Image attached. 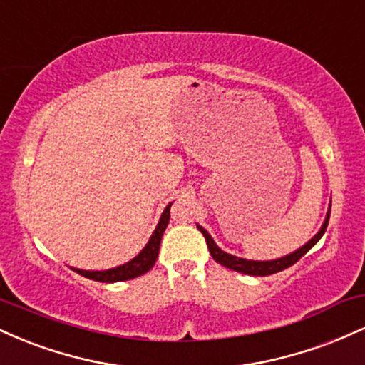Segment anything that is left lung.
Masks as SVG:
<instances>
[{"label":"left lung","mask_w":365,"mask_h":365,"mask_svg":"<svg viewBox=\"0 0 365 365\" xmlns=\"http://www.w3.org/2000/svg\"><path fill=\"white\" fill-rule=\"evenodd\" d=\"M329 212H331V209H328V215H326V220H324V223H322L319 232H317L316 235H314L311 240L307 242V244L300 247V249H297L295 252L284 255V257L273 259V261H249V259H242V257H237V255L225 252V250H221L220 247L215 244V240H212L211 235H209V233L202 228V226L197 225V228L200 230V233H202L204 238H206L207 249H209V252H211L212 259H215L216 262H220L221 266L228 267V269L237 271V273H244V274H250V276H269V274L279 273V271H283V269H287V267L293 266V264L299 261L302 255L307 254L309 250H311L312 247L316 245L317 242H319V238L324 235L326 228H328Z\"/></svg>","instance_id":"left-lung-1"}]
</instances>
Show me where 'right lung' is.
Here are the masks:
<instances>
[{
  "instance_id": "1",
  "label": "right lung",
  "mask_w": 365,
  "mask_h": 365,
  "mask_svg": "<svg viewBox=\"0 0 365 365\" xmlns=\"http://www.w3.org/2000/svg\"><path fill=\"white\" fill-rule=\"evenodd\" d=\"M170 207L171 204H168L165 211H163L161 217H159V223L156 226V230H154L153 235H150L148 245H145L144 249L140 250V254H137L132 261L106 271H83V269H75V267L73 271H77L78 274L86 276V278L94 279V282H101V283L127 282V279L137 278V276L148 273L158 259L163 233H165L166 226H168V221H170Z\"/></svg>"
}]
</instances>
